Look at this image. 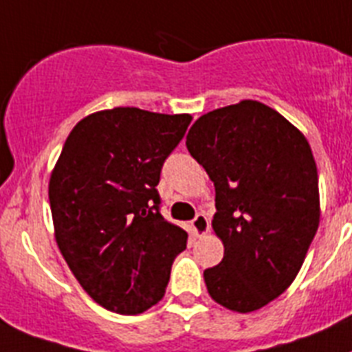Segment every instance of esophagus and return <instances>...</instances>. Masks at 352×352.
I'll list each match as a JSON object with an SVG mask.
<instances>
[{"mask_svg": "<svg viewBox=\"0 0 352 352\" xmlns=\"http://www.w3.org/2000/svg\"><path fill=\"white\" fill-rule=\"evenodd\" d=\"M191 229H193L195 236H204L209 231V220L204 212H199L195 220L191 221Z\"/></svg>", "mask_w": 352, "mask_h": 352, "instance_id": "esophagus-1", "label": "esophagus"}]
</instances>
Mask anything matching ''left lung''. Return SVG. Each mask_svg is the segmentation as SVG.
<instances>
[{
    "label": "left lung",
    "instance_id": "obj_1",
    "mask_svg": "<svg viewBox=\"0 0 352 352\" xmlns=\"http://www.w3.org/2000/svg\"><path fill=\"white\" fill-rule=\"evenodd\" d=\"M186 146L217 191L212 229L226 250L204 270L209 295L232 311H256L294 283L318 229L309 143L277 111L243 100L200 116Z\"/></svg>",
    "mask_w": 352,
    "mask_h": 352
}]
</instances>
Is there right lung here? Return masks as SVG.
<instances>
[{"label":"right lung","instance_id":"obj_1","mask_svg":"<svg viewBox=\"0 0 352 352\" xmlns=\"http://www.w3.org/2000/svg\"><path fill=\"white\" fill-rule=\"evenodd\" d=\"M190 114L116 107L67 135L50 177L55 240L76 281L100 306L138 315L157 304L188 232L162 218L161 168Z\"/></svg>","mask_w":352,"mask_h":352}]
</instances>
